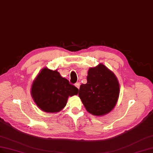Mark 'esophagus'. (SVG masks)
Instances as JSON below:
<instances>
[{"label": "esophagus", "mask_w": 153, "mask_h": 153, "mask_svg": "<svg viewBox=\"0 0 153 153\" xmlns=\"http://www.w3.org/2000/svg\"><path fill=\"white\" fill-rule=\"evenodd\" d=\"M75 86L77 87V88L79 89V87H80V82H77L75 84Z\"/></svg>", "instance_id": "34e87169"}]
</instances>
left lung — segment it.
<instances>
[{
    "label": "left lung",
    "instance_id": "obj_1",
    "mask_svg": "<svg viewBox=\"0 0 153 153\" xmlns=\"http://www.w3.org/2000/svg\"><path fill=\"white\" fill-rule=\"evenodd\" d=\"M119 95V84L117 77L102 64L89 69L87 82L81 85L79 91L86 110L96 116L111 111Z\"/></svg>",
    "mask_w": 153,
    "mask_h": 153
}]
</instances>
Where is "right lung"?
Instances as JSON below:
<instances>
[{
  "instance_id": "obj_1",
  "label": "right lung",
  "mask_w": 153,
  "mask_h": 153,
  "mask_svg": "<svg viewBox=\"0 0 153 153\" xmlns=\"http://www.w3.org/2000/svg\"><path fill=\"white\" fill-rule=\"evenodd\" d=\"M76 87L61 76L57 71L45 68L33 82L31 95L34 101L45 112L59 111L66 106L68 96L78 94Z\"/></svg>"
}]
</instances>
